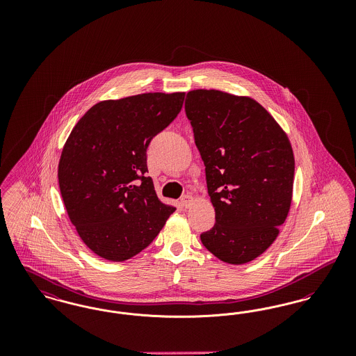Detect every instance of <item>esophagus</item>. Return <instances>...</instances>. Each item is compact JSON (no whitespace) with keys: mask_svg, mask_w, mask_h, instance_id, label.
I'll return each instance as SVG.
<instances>
[{"mask_svg":"<svg viewBox=\"0 0 356 356\" xmlns=\"http://www.w3.org/2000/svg\"><path fill=\"white\" fill-rule=\"evenodd\" d=\"M180 203L183 207H186V208H189L192 203H193V197L191 196V195H186V196H183L181 197V200H180Z\"/></svg>","mask_w":356,"mask_h":356,"instance_id":"obj_1","label":"esophagus"}]
</instances>
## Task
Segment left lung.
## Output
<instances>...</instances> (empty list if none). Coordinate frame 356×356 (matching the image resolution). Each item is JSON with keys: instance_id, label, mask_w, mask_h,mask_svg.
Instances as JSON below:
<instances>
[{"instance_id": "8db88e82", "label": "left lung", "mask_w": 356, "mask_h": 356, "mask_svg": "<svg viewBox=\"0 0 356 356\" xmlns=\"http://www.w3.org/2000/svg\"><path fill=\"white\" fill-rule=\"evenodd\" d=\"M186 113L216 215L202 243L224 263H250L270 248L287 219L295 173L289 138L248 96L195 89L186 93Z\"/></svg>"}]
</instances>
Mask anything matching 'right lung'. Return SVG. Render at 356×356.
Wrapping results in <instances>:
<instances>
[{"mask_svg":"<svg viewBox=\"0 0 356 356\" xmlns=\"http://www.w3.org/2000/svg\"><path fill=\"white\" fill-rule=\"evenodd\" d=\"M186 92H149L95 104L69 135L58 186L85 245L109 261L141 252L176 211L144 176L147 148L183 108Z\"/></svg>","mask_w":356,"mask_h":356,"instance_id":"right-lung-1","label":"right lung"}]
</instances>
